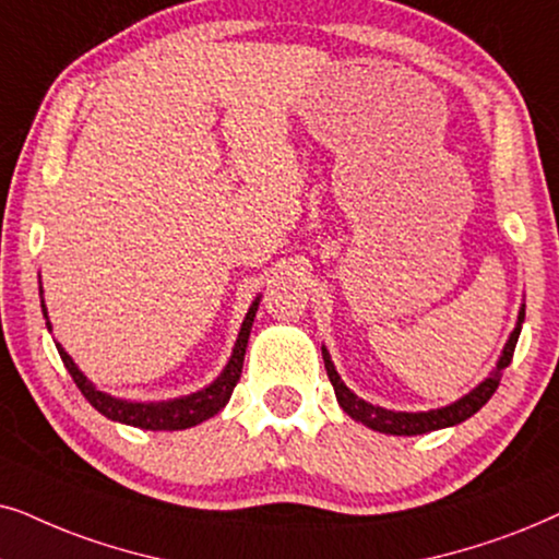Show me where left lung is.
Returning <instances> with one entry per match:
<instances>
[{"instance_id":"obj_1","label":"left lung","mask_w":559,"mask_h":559,"mask_svg":"<svg viewBox=\"0 0 559 559\" xmlns=\"http://www.w3.org/2000/svg\"><path fill=\"white\" fill-rule=\"evenodd\" d=\"M524 309L519 311V324L516 330L511 332L509 342H506L503 347V355L501 360H498V366L490 378H486L478 389L467 393L455 404L444 406V408H435V412H419V414H408V412H389V408H381V406H373L368 404V401L357 399L353 391L347 389L345 383L340 381L337 370H334L332 360H330V353L322 347V357H324V368H326V376H330V383L334 389V396H337L340 406L345 408V414L353 416V419L362 421L366 427L376 429V431H383V435H396V437H412V435H424V431H435V429H444V427H452V424H460L465 419H471V416L478 412L488 404V399L493 396L498 383H501V376H503V368L511 366V357H513V349H516V342H519V334H522V322H524Z\"/></svg>"}]
</instances>
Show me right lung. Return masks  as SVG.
<instances>
[{
  "label": "right lung",
  "instance_id": "obj_1",
  "mask_svg": "<svg viewBox=\"0 0 559 559\" xmlns=\"http://www.w3.org/2000/svg\"><path fill=\"white\" fill-rule=\"evenodd\" d=\"M258 304H260V299L252 301L248 317H245V322H242V330H240V334H237L233 357H229L227 368L222 370V376L217 378V381H214L212 385H206L204 391L191 393V396H183V399H174V401H158V404H135V401H122V399L109 396V393L96 391L94 385L86 381V376L76 368V362L71 360L69 353H66L58 342H56V347H58V355H61L66 370H69L73 378V383L79 385V391L84 393V399L88 401V404H92L99 414L107 416V419L130 424V427H138V429H153V431L189 429V427H197V424L206 421L217 412H222V408L227 406L229 396H233L235 385H237V381H240V373H242L245 347H248L252 319H255ZM40 307H43V314H46V304L40 301ZM46 324L50 326V322H46Z\"/></svg>",
  "mask_w": 559,
  "mask_h": 559
}]
</instances>
